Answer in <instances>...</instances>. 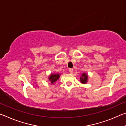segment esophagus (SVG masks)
I'll return each mask as SVG.
<instances>
[{
    "label": "esophagus",
    "mask_w": 126,
    "mask_h": 126,
    "mask_svg": "<svg viewBox=\"0 0 126 126\" xmlns=\"http://www.w3.org/2000/svg\"><path fill=\"white\" fill-rule=\"evenodd\" d=\"M69 72L71 73H73V69H72V68H70V69H69Z\"/></svg>",
    "instance_id": "1"
}]
</instances>
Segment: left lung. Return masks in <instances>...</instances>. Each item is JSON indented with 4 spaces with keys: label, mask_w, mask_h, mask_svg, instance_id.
<instances>
[{
    "label": "left lung",
    "mask_w": 126,
    "mask_h": 126,
    "mask_svg": "<svg viewBox=\"0 0 126 126\" xmlns=\"http://www.w3.org/2000/svg\"><path fill=\"white\" fill-rule=\"evenodd\" d=\"M80 80L82 83L86 84L88 80V75L86 73H83L82 74V77H80Z\"/></svg>",
    "instance_id": "8db88e82"
}]
</instances>
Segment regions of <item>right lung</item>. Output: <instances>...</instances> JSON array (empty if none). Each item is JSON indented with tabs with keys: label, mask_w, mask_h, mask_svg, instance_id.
<instances>
[{
	"label": "right lung",
	"mask_w": 126,
	"mask_h": 126,
	"mask_svg": "<svg viewBox=\"0 0 126 126\" xmlns=\"http://www.w3.org/2000/svg\"><path fill=\"white\" fill-rule=\"evenodd\" d=\"M60 77V74L58 73L57 74H51L49 77V80L51 82V83L53 84Z\"/></svg>",
	"instance_id": "1"
}]
</instances>
